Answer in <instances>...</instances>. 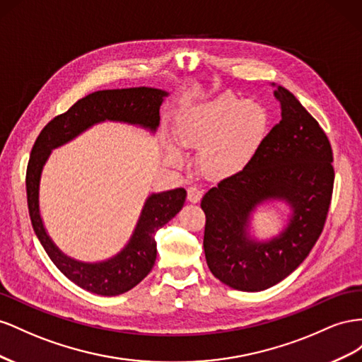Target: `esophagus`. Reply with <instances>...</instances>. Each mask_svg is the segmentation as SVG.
Here are the masks:
<instances>
[{
  "mask_svg": "<svg viewBox=\"0 0 362 362\" xmlns=\"http://www.w3.org/2000/svg\"><path fill=\"white\" fill-rule=\"evenodd\" d=\"M202 195H203V191L200 188H197V187L188 188V202L199 203L202 200Z\"/></svg>",
  "mask_w": 362,
  "mask_h": 362,
  "instance_id": "esophagus-1",
  "label": "esophagus"
}]
</instances>
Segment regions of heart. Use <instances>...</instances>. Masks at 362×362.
I'll use <instances>...</instances> for the list:
<instances>
[{
    "label": "heart",
    "mask_w": 362,
    "mask_h": 362,
    "mask_svg": "<svg viewBox=\"0 0 362 362\" xmlns=\"http://www.w3.org/2000/svg\"><path fill=\"white\" fill-rule=\"evenodd\" d=\"M268 113L255 101L224 94L187 110L174 135L185 148H200L199 168L209 179H227L243 171L261 150L268 132ZM171 165L183 162L182 153L165 144Z\"/></svg>",
    "instance_id": "1"
}]
</instances>
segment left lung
<instances>
[{
	"label": "left lung",
	"mask_w": 362,
	"mask_h": 362,
	"mask_svg": "<svg viewBox=\"0 0 362 362\" xmlns=\"http://www.w3.org/2000/svg\"><path fill=\"white\" fill-rule=\"evenodd\" d=\"M274 88L282 119L243 171L202 199L206 262L240 291H262L290 276L322 235L332 200L334 156L326 133L290 90ZM272 199L286 202L292 215L274 239L256 242L248 232L251 212Z\"/></svg>",
	"instance_id": "1"
}]
</instances>
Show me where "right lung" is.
Here are the masks:
<instances>
[{"instance_id": "obj_1", "label": "right lung", "mask_w": 362, "mask_h": 362, "mask_svg": "<svg viewBox=\"0 0 362 362\" xmlns=\"http://www.w3.org/2000/svg\"><path fill=\"white\" fill-rule=\"evenodd\" d=\"M167 95L168 92L162 89L146 86L92 92L65 113L51 119L39 133L30 153L25 187L28 214L35 233L59 270L86 291L100 296H118L136 286L151 272L156 261L154 235L183 208L187 191L177 188L148 195L127 245L110 259L81 262L62 253L44 227L39 211V183L44 165L51 150L64 146L103 121L127 122L156 132L160 121L159 109Z\"/></svg>"}]
</instances>
